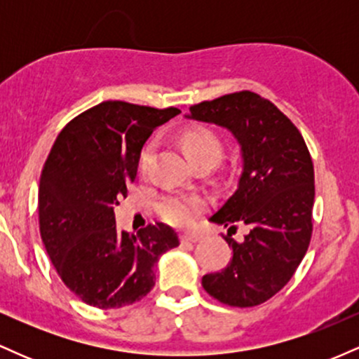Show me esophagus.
I'll return each mask as SVG.
<instances>
[{"label": "esophagus", "mask_w": 359, "mask_h": 359, "mask_svg": "<svg viewBox=\"0 0 359 359\" xmlns=\"http://www.w3.org/2000/svg\"><path fill=\"white\" fill-rule=\"evenodd\" d=\"M180 240H182L184 243H197L203 240V236L197 233H184L182 236H180Z\"/></svg>", "instance_id": "34e87169"}]
</instances>
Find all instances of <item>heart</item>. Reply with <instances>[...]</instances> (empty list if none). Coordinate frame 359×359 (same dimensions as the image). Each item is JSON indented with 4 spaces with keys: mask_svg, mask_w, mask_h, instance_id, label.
Returning a JSON list of instances; mask_svg holds the SVG:
<instances>
[{
    "mask_svg": "<svg viewBox=\"0 0 359 359\" xmlns=\"http://www.w3.org/2000/svg\"><path fill=\"white\" fill-rule=\"evenodd\" d=\"M182 145L194 163L205 158L219 160L222 155V142L219 135L211 128L199 126L185 131ZM154 142L147 143L140 154V170L145 172L154 155ZM211 199L203 192H167L155 203V212L162 221L177 228H187L199 216L208 211Z\"/></svg>",
    "mask_w": 359,
    "mask_h": 359,
    "instance_id": "b5f03b06",
    "label": "heart"
}]
</instances>
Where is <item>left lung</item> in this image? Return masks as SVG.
Instances as JSON below:
<instances>
[{
	"instance_id": "1",
	"label": "left lung",
	"mask_w": 359,
	"mask_h": 359,
	"mask_svg": "<svg viewBox=\"0 0 359 359\" xmlns=\"http://www.w3.org/2000/svg\"><path fill=\"white\" fill-rule=\"evenodd\" d=\"M191 118L231 130L243 151L238 191L211 217L228 226L233 258L203 277L211 297L231 307H255L294 277L312 236L314 163L297 126L273 102L251 90L189 108ZM249 229L236 243L231 233Z\"/></svg>"
}]
</instances>
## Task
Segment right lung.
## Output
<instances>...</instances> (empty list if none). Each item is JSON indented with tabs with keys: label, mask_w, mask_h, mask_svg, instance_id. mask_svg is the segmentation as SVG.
Segmentation results:
<instances>
[{
	"label": "right lung",
	"mask_w": 359,
	"mask_h": 359,
	"mask_svg": "<svg viewBox=\"0 0 359 359\" xmlns=\"http://www.w3.org/2000/svg\"><path fill=\"white\" fill-rule=\"evenodd\" d=\"M180 109L102 101L64 126L42 168L40 236L57 273L82 302L118 309L155 285L154 265L179 246L170 226L119 231L114 205L137 179L140 154L156 126Z\"/></svg>",
	"instance_id": "right-lung-1"
}]
</instances>
